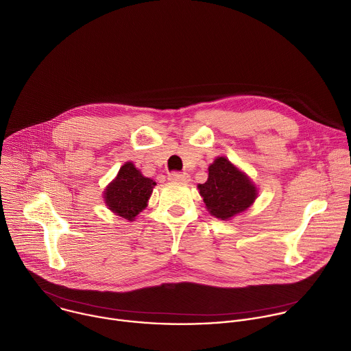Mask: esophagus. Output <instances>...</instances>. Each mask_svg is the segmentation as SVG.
Returning <instances> with one entry per match:
<instances>
[{"label":"esophagus","mask_w":351,"mask_h":351,"mask_svg":"<svg viewBox=\"0 0 351 351\" xmlns=\"http://www.w3.org/2000/svg\"><path fill=\"white\" fill-rule=\"evenodd\" d=\"M169 180L173 182H188L191 180L189 174L186 173H178V171H173L169 174Z\"/></svg>","instance_id":"esophagus-1"}]
</instances>
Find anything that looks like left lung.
Segmentation results:
<instances>
[{
	"label": "left lung",
	"instance_id": "8db88e82",
	"mask_svg": "<svg viewBox=\"0 0 351 351\" xmlns=\"http://www.w3.org/2000/svg\"><path fill=\"white\" fill-rule=\"evenodd\" d=\"M197 188L208 213L222 221L245 211L258 195L251 180L225 156L208 166V178Z\"/></svg>",
	"mask_w": 351,
	"mask_h": 351
}]
</instances>
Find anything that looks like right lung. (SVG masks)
Here are the masks:
<instances>
[{
	"mask_svg": "<svg viewBox=\"0 0 351 351\" xmlns=\"http://www.w3.org/2000/svg\"><path fill=\"white\" fill-rule=\"evenodd\" d=\"M156 182L144 177L132 162H126L118 176L104 191V200L108 208L117 215L134 221V218L147 207L148 199Z\"/></svg>",
	"mask_w": 351,
	"mask_h": 351,
	"instance_id": "obj_1",
	"label": "right lung"
}]
</instances>
